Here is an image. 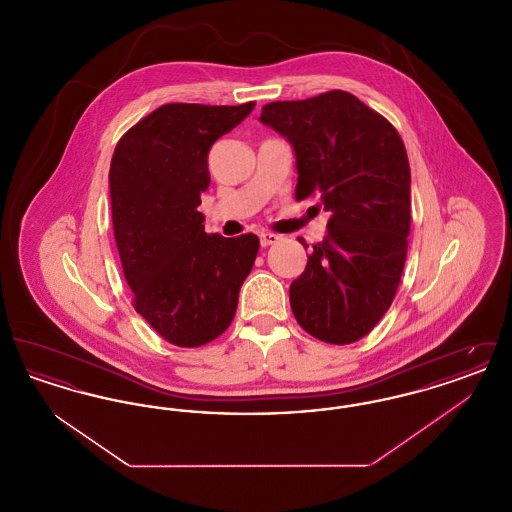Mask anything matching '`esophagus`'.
Instances as JSON below:
<instances>
[{"mask_svg":"<svg viewBox=\"0 0 512 512\" xmlns=\"http://www.w3.org/2000/svg\"><path fill=\"white\" fill-rule=\"evenodd\" d=\"M259 238H261V245H263V247L278 244V242L282 240V238H280L278 234H274V232H263Z\"/></svg>","mask_w":512,"mask_h":512,"instance_id":"34e87169","label":"esophagus"}]
</instances>
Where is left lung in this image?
I'll return each instance as SVG.
<instances>
[{
	"mask_svg": "<svg viewBox=\"0 0 512 512\" xmlns=\"http://www.w3.org/2000/svg\"><path fill=\"white\" fill-rule=\"evenodd\" d=\"M259 121L292 144L295 199H318L330 211L328 234L290 286L293 317L317 340H361L390 309L407 259L411 169L403 140L341 90L272 101Z\"/></svg>",
	"mask_w": 512,
	"mask_h": 512,
	"instance_id": "left-lung-1",
	"label": "left lung"
}]
</instances>
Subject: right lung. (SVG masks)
I'll list each match as a JSON object with an SVG mask.
<instances>
[{
	"mask_svg": "<svg viewBox=\"0 0 512 512\" xmlns=\"http://www.w3.org/2000/svg\"><path fill=\"white\" fill-rule=\"evenodd\" d=\"M253 107L167 103L134 124L111 159L113 230L134 309L178 347L205 345L230 326L259 251L255 234H207L197 211L209 149Z\"/></svg>",
	"mask_w": 512,
	"mask_h": 512,
	"instance_id": "1",
	"label": "right lung"
}]
</instances>
